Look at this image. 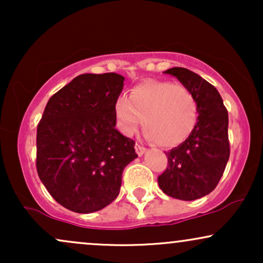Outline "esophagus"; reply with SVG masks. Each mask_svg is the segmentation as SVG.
I'll use <instances>...</instances> for the list:
<instances>
[{"mask_svg":"<svg viewBox=\"0 0 263 263\" xmlns=\"http://www.w3.org/2000/svg\"><path fill=\"white\" fill-rule=\"evenodd\" d=\"M135 149H136V153H137L138 156H142L144 152H146V147H143V146H142V144H140V143H136Z\"/></svg>","mask_w":263,"mask_h":263,"instance_id":"obj_1","label":"esophagus"}]
</instances>
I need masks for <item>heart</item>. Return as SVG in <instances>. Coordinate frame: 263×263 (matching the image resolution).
Segmentation results:
<instances>
[{"label": "heart", "instance_id": "heart-1", "mask_svg": "<svg viewBox=\"0 0 263 263\" xmlns=\"http://www.w3.org/2000/svg\"><path fill=\"white\" fill-rule=\"evenodd\" d=\"M115 117L123 134L132 135L141 125L147 137L164 148L185 142L195 129L199 104L185 84L148 79L120 96Z\"/></svg>", "mask_w": 263, "mask_h": 263}]
</instances>
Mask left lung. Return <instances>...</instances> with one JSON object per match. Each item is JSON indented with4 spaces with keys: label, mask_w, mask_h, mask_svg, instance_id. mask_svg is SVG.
<instances>
[{
    "label": "left lung",
    "mask_w": 263,
    "mask_h": 263,
    "mask_svg": "<svg viewBox=\"0 0 263 263\" xmlns=\"http://www.w3.org/2000/svg\"><path fill=\"white\" fill-rule=\"evenodd\" d=\"M164 73L194 92L199 117L188 140L165 153L168 165L158 184L172 198L195 200L216 188L230 157L228 110L218 90L198 74L185 68H171Z\"/></svg>",
    "instance_id": "left-lung-1"
}]
</instances>
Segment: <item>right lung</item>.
<instances>
[{"instance_id": "add662e5", "label": "right lung", "mask_w": 263, "mask_h": 263, "mask_svg": "<svg viewBox=\"0 0 263 263\" xmlns=\"http://www.w3.org/2000/svg\"><path fill=\"white\" fill-rule=\"evenodd\" d=\"M123 80L116 73L79 75L49 99L38 123V176L49 194L75 213L112 203L123 170L137 158L135 141L115 128Z\"/></svg>"}]
</instances>
